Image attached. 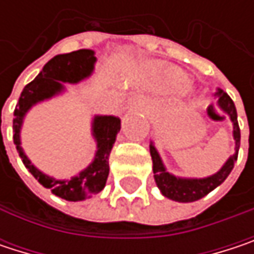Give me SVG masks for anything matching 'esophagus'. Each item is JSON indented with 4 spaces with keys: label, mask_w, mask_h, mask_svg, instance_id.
<instances>
[{
    "label": "esophagus",
    "mask_w": 254,
    "mask_h": 254,
    "mask_svg": "<svg viewBox=\"0 0 254 254\" xmlns=\"http://www.w3.org/2000/svg\"><path fill=\"white\" fill-rule=\"evenodd\" d=\"M142 106H144V103L139 101V100H136V101L132 103V107H133V109H142Z\"/></svg>",
    "instance_id": "1"
}]
</instances>
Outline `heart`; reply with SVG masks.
<instances>
[{
    "mask_svg": "<svg viewBox=\"0 0 254 254\" xmlns=\"http://www.w3.org/2000/svg\"><path fill=\"white\" fill-rule=\"evenodd\" d=\"M188 75L175 66H154L148 70L142 86L159 94H175L188 85Z\"/></svg>",
    "mask_w": 254,
    "mask_h": 254,
    "instance_id": "obj_1",
    "label": "heart"
}]
</instances>
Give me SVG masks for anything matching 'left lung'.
<instances>
[{
  "instance_id": "1",
  "label": "left lung",
  "mask_w": 254,
  "mask_h": 254,
  "mask_svg": "<svg viewBox=\"0 0 254 254\" xmlns=\"http://www.w3.org/2000/svg\"><path fill=\"white\" fill-rule=\"evenodd\" d=\"M215 97L218 98L219 109L228 115L231 122H232V136L235 141V153L232 156H229L228 160L224 163V166L216 174L206 178L175 177L166 171V168L162 162V157H160L159 151L156 150L153 141L150 142V154H151V160H153V172H154L156 185L165 197H168L174 201L191 203V201H197V200L203 198L204 195H207L210 191H213L216 187H219L228 178L235 162H237L241 135H240V127L237 122V110H235L234 101L229 98L227 92H224L219 88L215 92Z\"/></svg>"
}]
</instances>
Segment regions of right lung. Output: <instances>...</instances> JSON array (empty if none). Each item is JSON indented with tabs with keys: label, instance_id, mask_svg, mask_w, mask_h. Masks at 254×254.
Masks as SVG:
<instances>
[{
	"label": "right lung",
	"instance_id": "1",
	"mask_svg": "<svg viewBox=\"0 0 254 254\" xmlns=\"http://www.w3.org/2000/svg\"><path fill=\"white\" fill-rule=\"evenodd\" d=\"M97 57L92 50H77L67 54H59L53 57L30 83H27L20 94L19 103L14 110L13 119V141L19 151V156L29 172L38 179V182L50 188L53 194L67 201H80L98 194L109 177V157L121 130V119L118 116L95 115L91 124V132L97 142V151L94 160L70 179H57L41 172L22 148L20 130L23 127L26 113L45 100L60 95L66 91L64 83H79L80 80L92 75Z\"/></svg>",
	"mask_w": 254,
	"mask_h": 254
}]
</instances>
